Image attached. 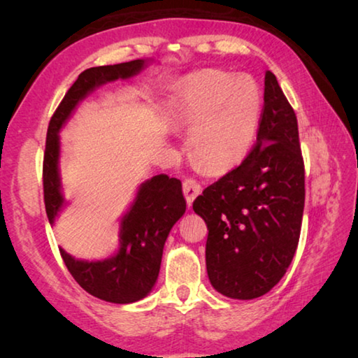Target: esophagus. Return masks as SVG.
<instances>
[{
	"instance_id": "obj_1",
	"label": "esophagus",
	"mask_w": 358,
	"mask_h": 358,
	"mask_svg": "<svg viewBox=\"0 0 358 358\" xmlns=\"http://www.w3.org/2000/svg\"><path fill=\"white\" fill-rule=\"evenodd\" d=\"M183 192H185L187 205H192L194 199H196L199 194L202 192V186H201V183H199V181H196L194 178H186L183 181Z\"/></svg>"
}]
</instances>
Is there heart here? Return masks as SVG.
<instances>
[{"label": "heart", "instance_id": "heart-1", "mask_svg": "<svg viewBox=\"0 0 358 358\" xmlns=\"http://www.w3.org/2000/svg\"><path fill=\"white\" fill-rule=\"evenodd\" d=\"M262 98L248 76L202 71L186 77L172 96L171 110L180 124L194 125L191 151L210 171L232 169L256 141Z\"/></svg>", "mask_w": 358, "mask_h": 358}]
</instances>
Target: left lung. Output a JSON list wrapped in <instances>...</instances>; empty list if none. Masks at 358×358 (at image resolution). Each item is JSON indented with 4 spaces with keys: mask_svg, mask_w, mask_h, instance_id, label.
Segmentation results:
<instances>
[{
    "mask_svg": "<svg viewBox=\"0 0 358 358\" xmlns=\"http://www.w3.org/2000/svg\"><path fill=\"white\" fill-rule=\"evenodd\" d=\"M303 207L299 124L275 74L266 71L252 151L192 203L208 229L205 260L211 286L237 300L273 289L294 259Z\"/></svg>",
    "mask_w": 358,
    "mask_h": 358,
    "instance_id": "1",
    "label": "left lung"
}]
</instances>
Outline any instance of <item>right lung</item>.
Here are the masks:
<instances>
[{"mask_svg":"<svg viewBox=\"0 0 358 358\" xmlns=\"http://www.w3.org/2000/svg\"><path fill=\"white\" fill-rule=\"evenodd\" d=\"M148 62L120 63L90 68L78 76L64 94L48 123L44 153V202L50 224L64 208L66 201L59 178V129L76 110L78 102L101 85L137 76ZM186 211L181 181L167 175H155L138 186L134 202L120 221V248L104 260H80L59 248L72 278L88 294L110 303H134L155 287L161 268L162 250L169 232Z\"/></svg>","mask_w":358,"mask_h":358,"instance_id":"right-lung-1","label":"right lung"}]
</instances>
